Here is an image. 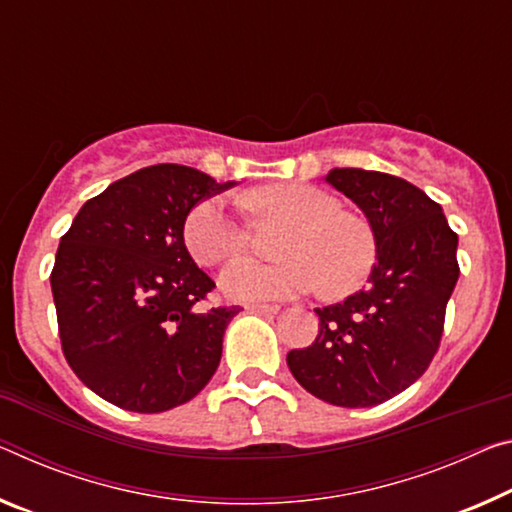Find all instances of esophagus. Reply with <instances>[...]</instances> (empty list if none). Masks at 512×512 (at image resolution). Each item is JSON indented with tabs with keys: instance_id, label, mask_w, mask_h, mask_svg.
I'll return each instance as SVG.
<instances>
[{
	"instance_id": "esophagus-1",
	"label": "esophagus",
	"mask_w": 512,
	"mask_h": 512,
	"mask_svg": "<svg viewBox=\"0 0 512 512\" xmlns=\"http://www.w3.org/2000/svg\"><path fill=\"white\" fill-rule=\"evenodd\" d=\"M246 307L250 312H262V314L280 312V305H273V303H248Z\"/></svg>"
}]
</instances>
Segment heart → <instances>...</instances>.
<instances>
[{
	"instance_id": "heart-1",
	"label": "heart",
	"mask_w": 512,
	"mask_h": 512,
	"mask_svg": "<svg viewBox=\"0 0 512 512\" xmlns=\"http://www.w3.org/2000/svg\"><path fill=\"white\" fill-rule=\"evenodd\" d=\"M243 205L259 216L289 223L278 253L262 262L243 257L221 273V289L234 300L291 298L321 282L326 294H346L358 287L373 264L369 225L339 209V200L319 186L282 182L248 191ZM184 243L205 266L223 264L243 253L248 230L223 198H205L184 221Z\"/></svg>"
}]
</instances>
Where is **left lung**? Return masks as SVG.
<instances>
[{
    "mask_svg": "<svg viewBox=\"0 0 512 512\" xmlns=\"http://www.w3.org/2000/svg\"><path fill=\"white\" fill-rule=\"evenodd\" d=\"M326 182L369 218L376 264L360 291L314 310L319 335L289 351L287 364L316 399L369 408L408 389L433 362L460 275L458 234L442 207L401 177L335 168Z\"/></svg>",
    "mask_w": 512,
    "mask_h": 512,
    "instance_id": "1",
    "label": "left lung"
}]
</instances>
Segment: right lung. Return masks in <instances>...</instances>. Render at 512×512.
<instances>
[{
  "mask_svg": "<svg viewBox=\"0 0 512 512\" xmlns=\"http://www.w3.org/2000/svg\"><path fill=\"white\" fill-rule=\"evenodd\" d=\"M230 186L180 164L141 168L88 200L61 237L50 275L61 348L104 401L164 412L212 380L239 307L198 312L216 285L186 250L184 221Z\"/></svg>",
  "mask_w": 512,
  "mask_h": 512,
  "instance_id": "1",
  "label": "right lung"
}]
</instances>
